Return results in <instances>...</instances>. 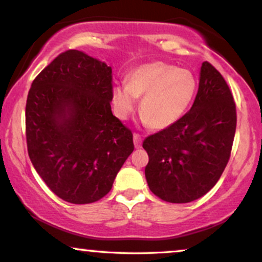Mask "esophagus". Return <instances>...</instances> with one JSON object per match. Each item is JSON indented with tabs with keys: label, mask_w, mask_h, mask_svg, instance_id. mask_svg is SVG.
<instances>
[{
	"label": "esophagus",
	"mask_w": 262,
	"mask_h": 262,
	"mask_svg": "<svg viewBox=\"0 0 262 262\" xmlns=\"http://www.w3.org/2000/svg\"><path fill=\"white\" fill-rule=\"evenodd\" d=\"M141 137L139 134H137V133H134L133 134V141H134V146L137 149H139L140 148V145H141Z\"/></svg>",
	"instance_id": "34e87169"
}]
</instances>
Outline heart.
<instances>
[{"label":"heart","instance_id":"obj_1","mask_svg":"<svg viewBox=\"0 0 262 262\" xmlns=\"http://www.w3.org/2000/svg\"><path fill=\"white\" fill-rule=\"evenodd\" d=\"M196 79L191 71L166 62L155 61L138 66L127 76V85L112 90L114 112L127 119L141 97L140 121L155 129L176 124L188 110L196 93Z\"/></svg>","mask_w":262,"mask_h":262}]
</instances>
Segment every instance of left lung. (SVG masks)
I'll use <instances>...</instances> for the list:
<instances>
[{"mask_svg":"<svg viewBox=\"0 0 262 262\" xmlns=\"http://www.w3.org/2000/svg\"><path fill=\"white\" fill-rule=\"evenodd\" d=\"M236 128L233 95L219 71L204 61L189 112L146 138L150 191L171 203H188L214 187L230 158Z\"/></svg>","mask_w":262,"mask_h":262,"instance_id":"8db88e82","label":"left lung"}]
</instances>
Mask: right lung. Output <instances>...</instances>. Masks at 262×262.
I'll list each match as a JSON object with an SVG mask.
<instances>
[{"label": "right lung", "instance_id": "obj_1", "mask_svg": "<svg viewBox=\"0 0 262 262\" xmlns=\"http://www.w3.org/2000/svg\"><path fill=\"white\" fill-rule=\"evenodd\" d=\"M112 89L111 66L68 50L29 90V159L48 187L66 202L86 204L106 196L133 152V134L111 110Z\"/></svg>", "mask_w": 262, "mask_h": 262}]
</instances>
